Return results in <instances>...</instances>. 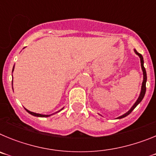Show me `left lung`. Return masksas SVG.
<instances>
[{"label": "left lung", "mask_w": 156, "mask_h": 156, "mask_svg": "<svg viewBox=\"0 0 156 156\" xmlns=\"http://www.w3.org/2000/svg\"><path fill=\"white\" fill-rule=\"evenodd\" d=\"M134 52H135V54H136V55H137L139 56V58H140V66H141V69H142V72H143V82H142V85H141V90H140V95H139L138 98H137V101H135V103L133 105V106H132L131 108H130V109H129L128 112H126V113H124L123 115H120V116H119V117H117L116 119H122V118H124V117L127 116V115H129V114L130 113V112H131L133 111V110L136 107H137V105H138L139 103L141 101H142V99L144 98V94H145L146 82H147V73H146L145 68L144 67V59H143V56L141 55L140 54H139L137 51L135 50V49H134Z\"/></svg>", "instance_id": "8db88e82"}]
</instances>
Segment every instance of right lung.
Listing matches in <instances>:
<instances>
[{
  "label": "right lung",
  "instance_id": "right-lung-1",
  "mask_svg": "<svg viewBox=\"0 0 156 156\" xmlns=\"http://www.w3.org/2000/svg\"><path fill=\"white\" fill-rule=\"evenodd\" d=\"M14 68H15V66H13V69H12V73H13V71H14ZM12 80H13V79H12ZM12 82H13V80H12ZM12 84H13V83H12ZM12 89H13V87H12ZM25 109L27 110V112H29V113H30V114H31L32 115H34V116H37V117H49V116H51V115H53V114L57 113V112H60V111H61V110H62L63 108H62L61 110H59V111L56 112H55V113H53V114H51V115H43V114L36 113V112H30V111H29L28 109H27V108H25Z\"/></svg>",
  "mask_w": 156,
  "mask_h": 156
}]
</instances>
